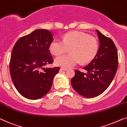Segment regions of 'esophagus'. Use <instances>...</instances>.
Masks as SVG:
<instances>
[{"instance_id": "34e87169", "label": "esophagus", "mask_w": 127, "mask_h": 127, "mask_svg": "<svg viewBox=\"0 0 127 127\" xmlns=\"http://www.w3.org/2000/svg\"><path fill=\"white\" fill-rule=\"evenodd\" d=\"M61 70H63V71H66L67 70V68H65V67H61L60 68Z\"/></svg>"}]
</instances>
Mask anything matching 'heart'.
<instances>
[{
    "mask_svg": "<svg viewBox=\"0 0 127 127\" xmlns=\"http://www.w3.org/2000/svg\"><path fill=\"white\" fill-rule=\"evenodd\" d=\"M70 53L59 56L55 59L57 65L68 68L80 62L82 63L90 62L96 56L99 50V42L93 36L80 32L67 33L62 40L55 39L49 46V50L55 55H60L68 52Z\"/></svg>",
    "mask_w": 127,
    "mask_h": 127,
    "instance_id": "1",
    "label": "heart"
}]
</instances>
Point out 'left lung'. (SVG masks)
<instances>
[{
    "instance_id": "1",
    "label": "left lung",
    "mask_w": 127,
    "mask_h": 127,
    "mask_svg": "<svg viewBox=\"0 0 127 127\" xmlns=\"http://www.w3.org/2000/svg\"><path fill=\"white\" fill-rule=\"evenodd\" d=\"M100 45L96 56L84 67L87 73L75 70L71 83L74 90L85 97H94L102 94L110 85L119 64L117 50L114 42L96 30Z\"/></svg>"
}]
</instances>
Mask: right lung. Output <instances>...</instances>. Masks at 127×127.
<instances>
[{
    "instance_id": "obj_1",
    "label": "right lung",
    "mask_w": 127,
    "mask_h": 127,
    "mask_svg": "<svg viewBox=\"0 0 127 127\" xmlns=\"http://www.w3.org/2000/svg\"><path fill=\"white\" fill-rule=\"evenodd\" d=\"M53 40L50 31L36 30L21 37L13 47L10 61L11 78L18 92L27 99L36 100L48 94L59 71V67L44 68L53 62L49 50Z\"/></svg>"
}]
</instances>
